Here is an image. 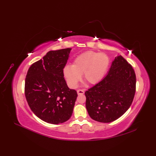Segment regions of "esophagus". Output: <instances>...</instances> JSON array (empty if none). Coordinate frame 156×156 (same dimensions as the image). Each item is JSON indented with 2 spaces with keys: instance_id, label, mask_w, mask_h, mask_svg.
Returning <instances> with one entry per match:
<instances>
[{
  "instance_id": "obj_1",
  "label": "esophagus",
  "mask_w": 156,
  "mask_h": 156,
  "mask_svg": "<svg viewBox=\"0 0 156 156\" xmlns=\"http://www.w3.org/2000/svg\"><path fill=\"white\" fill-rule=\"evenodd\" d=\"M77 92V94H79V95H82V94H83L84 93V90L83 89H78Z\"/></svg>"
}]
</instances>
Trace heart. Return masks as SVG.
<instances>
[{
  "label": "heart",
  "mask_w": 156,
  "mask_h": 156,
  "mask_svg": "<svg viewBox=\"0 0 156 156\" xmlns=\"http://www.w3.org/2000/svg\"><path fill=\"white\" fill-rule=\"evenodd\" d=\"M108 66L109 60L106 55L88 51L75 58L72 66H66L63 73L68 85L75 88L82 75L84 81L89 84L100 82L105 76Z\"/></svg>",
  "instance_id": "heart-1"
}]
</instances>
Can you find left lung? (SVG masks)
Here are the masks:
<instances>
[{
	"label": "left lung",
	"instance_id": "8db88e82",
	"mask_svg": "<svg viewBox=\"0 0 156 156\" xmlns=\"http://www.w3.org/2000/svg\"><path fill=\"white\" fill-rule=\"evenodd\" d=\"M135 90V71L126 59L119 56L106 76L85 92L88 115L102 123L117 120L131 106Z\"/></svg>",
	"mask_w": 156,
	"mask_h": 156
}]
</instances>
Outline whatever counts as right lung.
<instances>
[{"mask_svg": "<svg viewBox=\"0 0 156 156\" xmlns=\"http://www.w3.org/2000/svg\"><path fill=\"white\" fill-rule=\"evenodd\" d=\"M70 48L50 51L29 68L25 94L34 114L48 123L58 124L72 116L77 93L69 89L64 77Z\"/></svg>", "mask_w": 156, "mask_h": 156, "instance_id": "right-lung-1", "label": "right lung"}]
</instances>
